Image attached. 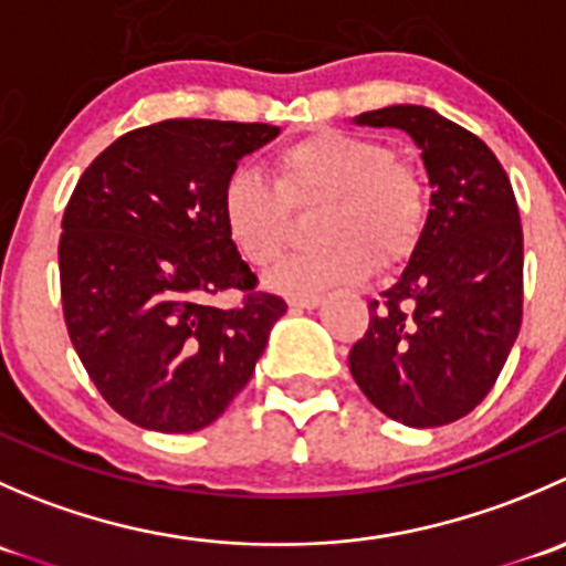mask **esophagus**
<instances>
[{
  "mask_svg": "<svg viewBox=\"0 0 566 566\" xmlns=\"http://www.w3.org/2000/svg\"><path fill=\"white\" fill-rule=\"evenodd\" d=\"M319 304H323V295H293V298H290V306H293V310H315Z\"/></svg>",
  "mask_w": 566,
  "mask_h": 566,
  "instance_id": "1",
  "label": "esophagus"
}]
</instances>
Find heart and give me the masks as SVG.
<instances>
[{
    "instance_id": "b5f03b06",
    "label": "heart",
    "mask_w": 566,
    "mask_h": 566,
    "mask_svg": "<svg viewBox=\"0 0 566 566\" xmlns=\"http://www.w3.org/2000/svg\"><path fill=\"white\" fill-rule=\"evenodd\" d=\"M273 184L251 169L227 175L219 197L221 224L232 247L256 271L276 265L293 230V208L323 202L315 238L273 276L290 293L369 276L378 260H408L430 219V186L413 164L394 158L386 142L353 130L323 128L276 153Z\"/></svg>"
}]
</instances>
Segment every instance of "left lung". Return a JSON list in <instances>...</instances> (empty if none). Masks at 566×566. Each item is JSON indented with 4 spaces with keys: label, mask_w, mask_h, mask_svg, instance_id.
<instances>
[{
    "label": "left lung",
    "mask_w": 566,
    "mask_h": 566,
    "mask_svg": "<svg viewBox=\"0 0 566 566\" xmlns=\"http://www.w3.org/2000/svg\"><path fill=\"white\" fill-rule=\"evenodd\" d=\"M402 128L430 175V219L394 287L369 301L350 373L369 402L408 427L471 413L499 380L523 319V227L499 158L424 106L364 112Z\"/></svg>",
    "instance_id": "left-lung-1"
}]
</instances>
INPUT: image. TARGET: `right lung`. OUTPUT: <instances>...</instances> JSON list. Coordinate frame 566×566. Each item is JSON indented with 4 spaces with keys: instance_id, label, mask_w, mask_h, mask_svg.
<instances>
[{
    "instance_id": "1",
    "label": "right lung",
    "mask_w": 566,
    "mask_h": 566,
    "mask_svg": "<svg viewBox=\"0 0 566 566\" xmlns=\"http://www.w3.org/2000/svg\"><path fill=\"white\" fill-rule=\"evenodd\" d=\"M276 125L164 119L128 130L78 177L60 235L67 334L101 397L134 424L197 432L254 375L284 298L227 238L221 186ZM241 289L219 311L213 294Z\"/></svg>"
}]
</instances>
